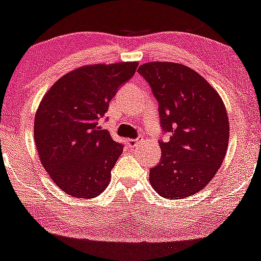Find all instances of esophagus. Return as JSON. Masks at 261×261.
<instances>
[{"label": "esophagus", "instance_id": "esophagus-1", "mask_svg": "<svg viewBox=\"0 0 261 261\" xmlns=\"http://www.w3.org/2000/svg\"><path fill=\"white\" fill-rule=\"evenodd\" d=\"M142 141H143V139H141V137H139V139H135V140H128V144H130L131 147H134V148H137V147H140V144Z\"/></svg>", "mask_w": 261, "mask_h": 261}]
</instances>
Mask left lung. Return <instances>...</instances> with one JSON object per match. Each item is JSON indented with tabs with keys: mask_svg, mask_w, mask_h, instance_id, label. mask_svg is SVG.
<instances>
[{
	"mask_svg": "<svg viewBox=\"0 0 261 261\" xmlns=\"http://www.w3.org/2000/svg\"><path fill=\"white\" fill-rule=\"evenodd\" d=\"M139 73L158 100L162 158L149 170L155 192L182 199L202 191L215 176L227 150L230 125L221 97L193 69L171 62L142 64Z\"/></svg>",
	"mask_w": 261,
	"mask_h": 261,
	"instance_id": "1",
	"label": "left lung"
}]
</instances>
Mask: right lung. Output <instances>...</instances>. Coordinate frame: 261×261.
Returning <instances> with one entry per match:
<instances>
[{
	"label": "right lung",
	"mask_w": 261,
	"mask_h": 261,
	"mask_svg": "<svg viewBox=\"0 0 261 261\" xmlns=\"http://www.w3.org/2000/svg\"><path fill=\"white\" fill-rule=\"evenodd\" d=\"M137 65L77 68L56 81L41 100L34 122L36 149L47 174L67 194L93 198L108 186L124 146L100 128L99 119Z\"/></svg>",
	"instance_id": "right-lung-1"
}]
</instances>
